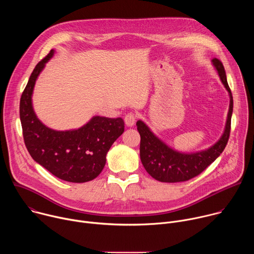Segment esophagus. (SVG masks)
Segmentation results:
<instances>
[{"label": "esophagus", "mask_w": 254, "mask_h": 254, "mask_svg": "<svg viewBox=\"0 0 254 254\" xmlns=\"http://www.w3.org/2000/svg\"><path fill=\"white\" fill-rule=\"evenodd\" d=\"M136 116L133 113H129L125 117V124L127 127H132L135 124Z\"/></svg>", "instance_id": "esophagus-1"}]
</instances>
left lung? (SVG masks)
<instances>
[{
    "instance_id": "1",
    "label": "left lung",
    "mask_w": 254,
    "mask_h": 254,
    "mask_svg": "<svg viewBox=\"0 0 254 254\" xmlns=\"http://www.w3.org/2000/svg\"><path fill=\"white\" fill-rule=\"evenodd\" d=\"M225 88L230 95V105L226 127L223 135L214 146L206 151L195 154H182L169 148L159 139L141 121L136 122L140 135L139 156L146 171L156 180L165 183L185 182L200 175L224 151L229 139L231 129V116L233 112V97L226 79L222 62L214 58L212 60Z\"/></svg>"
}]
</instances>
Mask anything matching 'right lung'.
<instances>
[{"label": "right lung", "mask_w": 254, "mask_h": 254, "mask_svg": "<svg viewBox=\"0 0 254 254\" xmlns=\"http://www.w3.org/2000/svg\"><path fill=\"white\" fill-rule=\"evenodd\" d=\"M51 50L34 68L20 99V120L25 146L34 161L55 177L72 183H85L103 170L106 154L125 130L122 118L94 117L78 129L57 131L45 127L32 107V92Z\"/></svg>", "instance_id": "add662e5"}]
</instances>
